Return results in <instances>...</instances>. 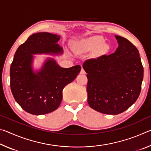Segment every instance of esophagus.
I'll use <instances>...</instances> for the list:
<instances>
[{
	"label": "esophagus",
	"mask_w": 151,
	"mask_h": 151,
	"mask_svg": "<svg viewBox=\"0 0 151 151\" xmlns=\"http://www.w3.org/2000/svg\"><path fill=\"white\" fill-rule=\"evenodd\" d=\"M85 70L83 69V68H82L81 70V74H85Z\"/></svg>",
	"instance_id": "34e87169"
}]
</instances>
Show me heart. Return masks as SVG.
Returning a JSON list of instances; mask_svg holds the SVG:
<instances>
[{
	"mask_svg": "<svg viewBox=\"0 0 151 151\" xmlns=\"http://www.w3.org/2000/svg\"><path fill=\"white\" fill-rule=\"evenodd\" d=\"M104 39L99 36L91 37L81 42V47L86 50H94L99 47L101 49H106L107 46L104 44Z\"/></svg>",
	"mask_w": 151,
	"mask_h": 151,
	"instance_id": "b5f03b06",
	"label": "heart"
}]
</instances>
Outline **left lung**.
Instances as JSON below:
<instances>
[{"label": "left lung", "instance_id": "8db88e82", "mask_svg": "<svg viewBox=\"0 0 151 151\" xmlns=\"http://www.w3.org/2000/svg\"><path fill=\"white\" fill-rule=\"evenodd\" d=\"M114 37L119 44L115 52L87 60L83 65L87 73L88 105L101 113L113 115L136 102L144 73L136 47L125 38Z\"/></svg>", "mask_w": 151, "mask_h": 151}]
</instances>
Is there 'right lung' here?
Here are the masks:
<instances>
[{"label": "right lung", "mask_w": 151, "mask_h": 151, "mask_svg": "<svg viewBox=\"0 0 151 151\" xmlns=\"http://www.w3.org/2000/svg\"><path fill=\"white\" fill-rule=\"evenodd\" d=\"M60 37L52 33H35L17 48L10 69L11 88L17 103L30 114L41 115L55 111L63 99V90L75 80L81 67L63 68L54 58H46L35 70L34 55H60Z\"/></svg>", "instance_id": "add662e5"}]
</instances>
